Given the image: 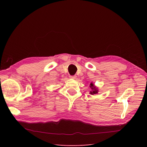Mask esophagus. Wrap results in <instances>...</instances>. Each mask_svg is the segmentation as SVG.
<instances>
[{"label":"esophagus","instance_id":"1","mask_svg":"<svg viewBox=\"0 0 147 147\" xmlns=\"http://www.w3.org/2000/svg\"><path fill=\"white\" fill-rule=\"evenodd\" d=\"M70 78H73V79H75V78H77V76H76V75H73V76H70Z\"/></svg>","mask_w":147,"mask_h":147}]
</instances>
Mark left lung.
Returning a JSON list of instances; mask_svg holds the SVG:
<instances>
[{"label": "left lung", "instance_id": "left-lung-1", "mask_svg": "<svg viewBox=\"0 0 147 147\" xmlns=\"http://www.w3.org/2000/svg\"><path fill=\"white\" fill-rule=\"evenodd\" d=\"M90 87L91 88V90H92V91H91V94H96L97 93V92H98V90H97V89L94 86H93V84L92 83H91L90 84Z\"/></svg>", "mask_w": 147, "mask_h": 147}]
</instances>
